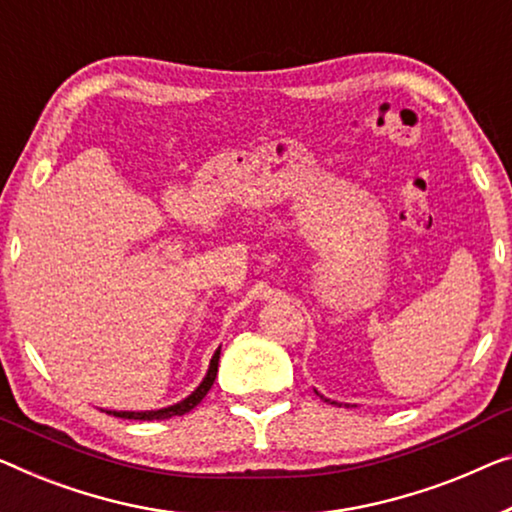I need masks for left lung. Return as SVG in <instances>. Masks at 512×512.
Returning <instances> with one entry per match:
<instances>
[{"instance_id": "left-lung-1", "label": "left lung", "mask_w": 512, "mask_h": 512, "mask_svg": "<svg viewBox=\"0 0 512 512\" xmlns=\"http://www.w3.org/2000/svg\"><path fill=\"white\" fill-rule=\"evenodd\" d=\"M315 393H317V395H319V398H322V400H326V402H331L329 398H324V395H322V393H319V391H315ZM331 404H338V402H331Z\"/></svg>"}]
</instances>
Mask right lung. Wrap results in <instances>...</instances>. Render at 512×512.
I'll return each instance as SVG.
<instances>
[{
  "label": "right lung",
  "mask_w": 512,
  "mask_h": 512,
  "mask_svg": "<svg viewBox=\"0 0 512 512\" xmlns=\"http://www.w3.org/2000/svg\"><path fill=\"white\" fill-rule=\"evenodd\" d=\"M218 358H220V347L216 349V352H213L209 370H207V375H204V379L200 381V386H197L195 391L188 395V398H183L177 404H170V407H163V409H151V411H112V409H105V414H112L117 418H131V421H163V418L188 414L190 409H195L197 404L202 402L204 395H207L209 388L213 386V381H216Z\"/></svg>",
  "instance_id": "1"
}]
</instances>
